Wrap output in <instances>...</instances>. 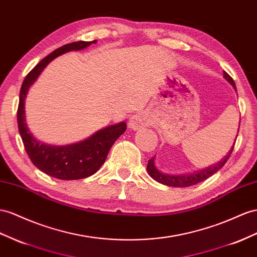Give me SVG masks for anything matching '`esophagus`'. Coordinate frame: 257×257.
Segmentation results:
<instances>
[{
    "mask_svg": "<svg viewBox=\"0 0 257 257\" xmlns=\"http://www.w3.org/2000/svg\"><path fill=\"white\" fill-rule=\"evenodd\" d=\"M149 123V118L147 114L144 113H138L134 116H131L129 119V126L133 129H139L141 127L147 126Z\"/></svg>",
    "mask_w": 257,
    "mask_h": 257,
    "instance_id": "34e87169",
    "label": "esophagus"
}]
</instances>
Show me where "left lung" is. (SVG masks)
Instances as JSON below:
<instances>
[{"label":"left lung","instance_id":"obj_1","mask_svg":"<svg viewBox=\"0 0 257 257\" xmlns=\"http://www.w3.org/2000/svg\"><path fill=\"white\" fill-rule=\"evenodd\" d=\"M223 77H225V79L229 83H231V85L234 88V90H236L233 79L230 77L226 71H223ZM238 133H239V130H238ZM233 148H234V144H233V147L230 149L228 154L225 157H223V159L220 162L215 164V165H212L206 169H202V170H199V172H195V173H192V174H188V175H167V174H164L156 168L155 164H154L155 157H152V159L149 160L147 169H148L149 175L152 177L154 180H156L157 182H160V183H163V185H166V186H169V187H179V188L180 187H182V188L190 187V186L196 185V183H199L201 181H204L205 179L209 178L210 176H213L215 173L218 172V170L227 163L230 155H231V153H232Z\"/></svg>","mask_w":257,"mask_h":257}]
</instances>
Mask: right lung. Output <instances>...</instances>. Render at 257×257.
I'll list each match as a JSON object with an SVG mask.
<instances>
[{"label":"right lung","instance_id":"right-lung-1","mask_svg":"<svg viewBox=\"0 0 257 257\" xmlns=\"http://www.w3.org/2000/svg\"><path fill=\"white\" fill-rule=\"evenodd\" d=\"M93 41H77L63 45L62 48L52 52L47 57L36 65L26 76L19 93V104L17 109L18 130L24 142V147L29 159L43 173L62 180H76L95 174L106 160L109 150L114 142L127 129L126 122H119L97 131L87 140L70 146L56 147L38 141L29 131L25 117V98L29 88L41 71L52 62L66 52L79 51L95 43Z\"/></svg>","mask_w":257,"mask_h":257}]
</instances>
